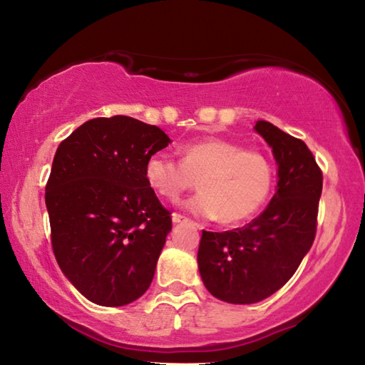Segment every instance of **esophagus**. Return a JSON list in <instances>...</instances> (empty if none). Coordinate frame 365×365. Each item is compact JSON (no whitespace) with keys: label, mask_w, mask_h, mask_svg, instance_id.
I'll return each instance as SVG.
<instances>
[{"label":"esophagus","mask_w":365,"mask_h":365,"mask_svg":"<svg viewBox=\"0 0 365 365\" xmlns=\"http://www.w3.org/2000/svg\"><path fill=\"white\" fill-rule=\"evenodd\" d=\"M188 220H190L188 217H185V215L178 214V212L172 214V222H174V224H180V222H188Z\"/></svg>","instance_id":"1"}]
</instances>
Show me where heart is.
Listing matches in <instances>:
<instances>
[{
	"label": "heart",
	"instance_id": "1",
	"mask_svg": "<svg viewBox=\"0 0 365 365\" xmlns=\"http://www.w3.org/2000/svg\"><path fill=\"white\" fill-rule=\"evenodd\" d=\"M180 153L182 160L165 153L146 159V182L164 200L178 201L200 185L185 207L232 225L251 219L269 197L274 165L264 153L215 137L191 141Z\"/></svg>",
	"mask_w": 365,
	"mask_h": 365
}]
</instances>
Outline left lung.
<instances>
[{"label": "left lung", "mask_w": 365, "mask_h": 365, "mask_svg": "<svg viewBox=\"0 0 365 365\" xmlns=\"http://www.w3.org/2000/svg\"><path fill=\"white\" fill-rule=\"evenodd\" d=\"M255 130L279 165L277 191L265 211L228 232L202 230L197 267L215 298L232 304L259 302L292 279L317 230L322 170L306 143L267 120Z\"/></svg>", "instance_id": "8db88e82"}]
</instances>
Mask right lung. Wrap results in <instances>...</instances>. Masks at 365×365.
Instances as JSON below:
<instances>
[{"instance_id":"1","label":"right lung","mask_w":365,"mask_h":365,"mask_svg":"<svg viewBox=\"0 0 365 365\" xmlns=\"http://www.w3.org/2000/svg\"><path fill=\"white\" fill-rule=\"evenodd\" d=\"M170 138L127 115L98 117L61 141L46 183L51 245L86 299L125 306L150 288L170 212L145 178Z\"/></svg>"}]
</instances>
